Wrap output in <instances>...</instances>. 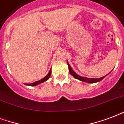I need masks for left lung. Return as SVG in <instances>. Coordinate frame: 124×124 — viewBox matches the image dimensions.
I'll return each mask as SVG.
<instances>
[{
	"label": "left lung",
	"instance_id": "obj_1",
	"mask_svg": "<svg viewBox=\"0 0 124 124\" xmlns=\"http://www.w3.org/2000/svg\"><path fill=\"white\" fill-rule=\"evenodd\" d=\"M68 62V68H69V71H70V74L73 77H75L77 79L79 80L80 81L82 82H87V83H96V82H98L101 81L102 79H104V78L106 77V76L108 75H106V76H104V77H102L101 78H87V77H81V76L78 75V74H77L73 70H72L71 67L70 66V64Z\"/></svg>",
	"mask_w": 124,
	"mask_h": 124
}]
</instances>
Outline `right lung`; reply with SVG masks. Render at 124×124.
I'll return each instance as SVG.
<instances>
[{"mask_svg":"<svg viewBox=\"0 0 124 124\" xmlns=\"http://www.w3.org/2000/svg\"><path fill=\"white\" fill-rule=\"evenodd\" d=\"M51 74V70H50V71H49V73L47 74V75L44 78H42V79L40 80H39V81H37V82H35L33 83H31V84H26V85H30V86H36V85H37L40 84H41V83L44 82L45 81L47 80L49 78V77H50Z\"/></svg>","mask_w":124,"mask_h":124,"instance_id":"right-lung-1","label":"right lung"}]
</instances>
